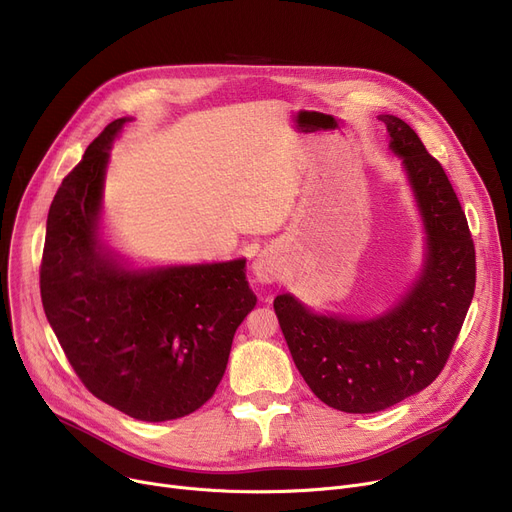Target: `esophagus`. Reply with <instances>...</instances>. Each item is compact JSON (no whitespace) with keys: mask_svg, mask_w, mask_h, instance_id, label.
I'll return each mask as SVG.
<instances>
[{"mask_svg":"<svg viewBox=\"0 0 512 512\" xmlns=\"http://www.w3.org/2000/svg\"><path fill=\"white\" fill-rule=\"evenodd\" d=\"M253 276L261 284H274L282 276V261L278 259L276 253L272 251H263L257 255V259L251 265Z\"/></svg>","mask_w":512,"mask_h":512,"instance_id":"1","label":"esophagus"}]
</instances>
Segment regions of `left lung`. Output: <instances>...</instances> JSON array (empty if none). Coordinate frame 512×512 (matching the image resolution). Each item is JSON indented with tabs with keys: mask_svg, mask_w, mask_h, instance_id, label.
<instances>
[{
	"mask_svg": "<svg viewBox=\"0 0 512 512\" xmlns=\"http://www.w3.org/2000/svg\"><path fill=\"white\" fill-rule=\"evenodd\" d=\"M423 224L417 278L384 313H315L294 294L274 309L294 365L313 394L344 413H378L432 384L444 369L475 292V247L465 211L417 132L392 114L378 116Z\"/></svg>",
	"mask_w": 512,
	"mask_h": 512,
	"instance_id": "left-lung-1",
	"label": "left lung"
}]
</instances>
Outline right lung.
<instances>
[{"label": "right lung", "instance_id": "right-lung-1", "mask_svg": "<svg viewBox=\"0 0 512 512\" xmlns=\"http://www.w3.org/2000/svg\"><path fill=\"white\" fill-rule=\"evenodd\" d=\"M132 118L107 124L49 207L41 301L91 394L141 421L191 415L213 396L232 338L257 297L247 259L137 267L103 238L110 149Z\"/></svg>", "mask_w": 512, "mask_h": 512}]
</instances>
